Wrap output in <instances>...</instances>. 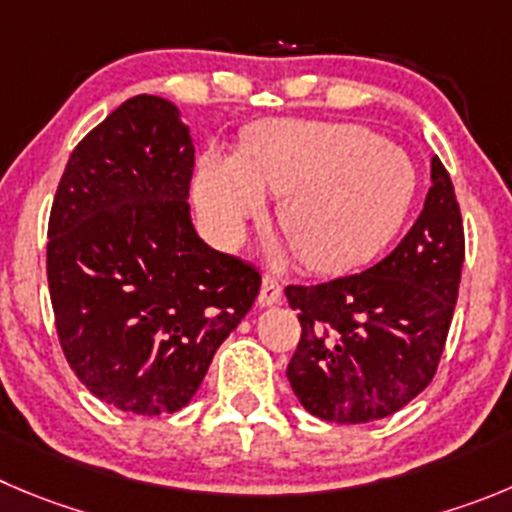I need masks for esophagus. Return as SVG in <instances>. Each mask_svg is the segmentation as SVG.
<instances>
[{
    "label": "esophagus",
    "instance_id": "esophagus-1",
    "mask_svg": "<svg viewBox=\"0 0 512 512\" xmlns=\"http://www.w3.org/2000/svg\"><path fill=\"white\" fill-rule=\"evenodd\" d=\"M260 305H275L283 300V285L278 283L275 278H270V275H265L262 278V288H260Z\"/></svg>",
    "mask_w": 512,
    "mask_h": 512
}]
</instances>
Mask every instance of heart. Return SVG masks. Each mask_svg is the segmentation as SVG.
<instances>
[{"mask_svg":"<svg viewBox=\"0 0 512 512\" xmlns=\"http://www.w3.org/2000/svg\"><path fill=\"white\" fill-rule=\"evenodd\" d=\"M417 189L401 148L351 123L275 121L247 138L242 156L212 151L197 176V202L224 242L283 197L278 222L300 265L343 272L371 260L396 234Z\"/></svg>","mask_w":512,"mask_h":512,"instance_id":"1","label":"heart"}]
</instances>
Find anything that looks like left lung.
Wrapping results in <instances>:
<instances>
[{"mask_svg": "<svg viewBox=\"0 0 512 512\" xmlns=\"http://www.w3.org/2000/svg\"><path fill=\"white\" fill-rule=\"evenodd\" d=\"M465 262V229L450 174L432 159V186L404 240L369 270L318 285H288L300 310L288 364L313 417L366 424L407 407L432 384Z\"/></svg>", "mask_w": 512, "mask_h": 512, "instance_id": "left-lung-1", "label": "left lung"}]
</instances>
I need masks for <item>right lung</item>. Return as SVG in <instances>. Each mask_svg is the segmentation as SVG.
Returning a JSON list of instances; mask_svg holds the SVG:
<instances>
[{
  "mask_svg": "<svg viewBox=\"0 0 512 512\" xmlns=\"http://www.w3.org/2000/svg\"><path fill=\"white\" fill-rule=\"evenodd\" d=\"M194 143L156 95L118 105L70 154L47 224L57 338L85 389L121 412H179L260 293L252 262L191 224Z\"/></svg>",
  "mask_w": 512,
  "mask_h": 512,
  "instance_id": "add662e5",
  "label": "right lung"
}]
</instances>
